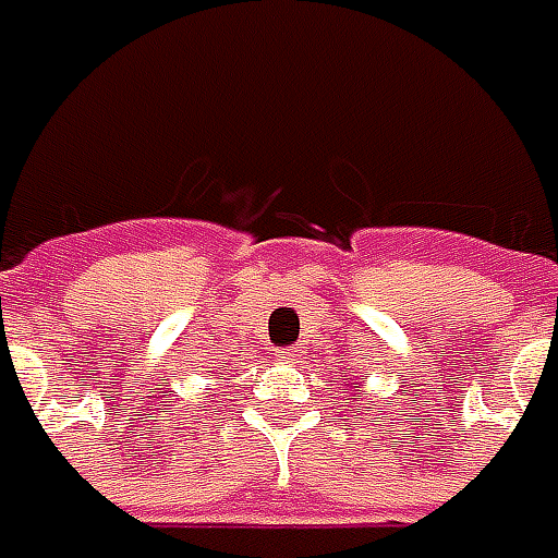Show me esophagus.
Here are the masks:
<instances>
[{
    "mask_svg": "<svg viewBox=\"0 0 558 558\" xmlns=\"http://www.w3.org/2000/svg\"><path fill=\"white\" fill-rule=\"evenodd\" d=\"M276 357H279L282 363H294L300 357V351L298 349H279L276 351Z\"/></svg>",
    "mask_w": 558,
    "mask_h": 558,
    "instance_id": "1",
    "label": "esophagus"
}]
</instances>
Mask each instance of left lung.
Masks as SVG:
<instances>
[{
	"instance_id": "obj_1",
	"label": "left lung",
	"mask_w": 558,
	"mask_h": 558,
	"mask_svg": "<svg viewBox=\"0 0 558 558\" xmlns=\"http://www.w3.org/2000/svg\"><path fill=\"white\" fill-rule=\"evenodd\" d=\"M351 399H354V397H351Z\"/></svg>"
}]
</instances>
